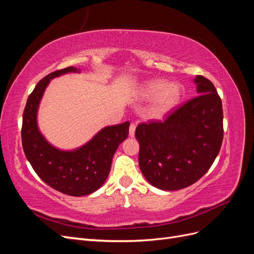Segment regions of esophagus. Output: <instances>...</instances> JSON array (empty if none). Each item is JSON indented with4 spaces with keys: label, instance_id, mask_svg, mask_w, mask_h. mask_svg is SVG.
<instances>
[{
    "label": "esophagus",
    "instance_id": "1",
    "mask_svg": "<svg viewBox=\"0 0 254 254\" xmlns=\"http://www.w3.org/2000/svg\"><path fill=\"white\" fill-rule=\"evenodd\" d=\"M135 128H136V124H134V123H131V124H130V127H129V136H131V137L134 136Z\"/></svg>",
    "mask_w": 254,
    "mask_h": 254
}]
</instances>
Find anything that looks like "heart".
Returning <instances> with one entry per match:
<instances>
[{"label": "heart", "instance_id": "b5f03b06", "mask_svg": "<svg viewBox=\"0 0 254 254\" xmlns=\"http://www.w3.org/2000/svg\"><path fill=\"white\" fill-rule=\"evenodd\" d=\"M182 90L178 83H167L162 79H153L143 83L137 92L140 101L153 99L148 113L150 118L161 120L178 105Z\"/></svg>", "mask_w": 254, "mask_h": 254}]
</instances>
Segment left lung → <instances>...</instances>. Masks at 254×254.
<instances>
[{"label": "left lung", "mask_w": 254, "mask_h": 254, "mask_svg": "<svg viewBox=\"0 0 254 254\" xmlns=\"http://www.w3.org/2000/svg\"><path fill=\"white\" fill-rule=\"evenodd\" d=\"M198 95L167 114L163 122L140 124L139 165L151 186L163 190L188 188L209 171L224 139L221 99L201 75Z\"/></svg>", "instance_id": "obj_1"}]
</instances>
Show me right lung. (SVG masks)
Here are the masks:
<instances>
[{
    "mask_svg": "<svg viewBox=\"0 0 254 254\" xmlns=\"http://www.w3.org/2000/svg\"><path fill=\"white\" fill-rule=\"evenodd\" d=\"M68 66L53 72L37 83L27 98L22 122V145L26 159L40 178L61 193L70 196L92 194L101 188L110 173L112 158L119 145L127 139L129 122L108 126L74 150L53 146L40 132L37 113L51 79L66 73H79Z\"/></svg>",
    "mask_w": 254,
    "mask_h": 254,
    "instance_id": "right-lung-1",
    "label": "right lung"
}]
</instances>
